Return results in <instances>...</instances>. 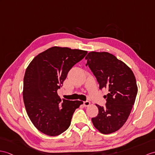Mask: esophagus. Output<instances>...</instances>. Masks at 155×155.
<instances>
[{"mask_svg": "<svg viewBox=\"0 0 155 155\" xmlns=\"http://www.w3.org/2000/svg\"><path fill=\"white\" fill-rule=\"evenodd\" d=\"M84 105L85 107H89L90 105V102L88 101H86L84 102Z\"/></svg>", "mask_w": 155, "mask_h": 155, "instance_id": "34e87169", "label": "esophagus"}]
</instances>
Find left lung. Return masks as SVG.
<instances>
[{
	"label": "left lung",
	"mask_w": 155,
	"mask_h": 155,
	"mask_svg": "<svg viewBox=\"0 0 155 155\" xmlns=\"http://www.w3.org/2000/svg\"><path fill=\"white\" fill-rule=\"evenodd\" d=\"M95 75L99 89H107L106 107L96 104L98 115L92 118L93 126L103 134L118 131L126 123L137 93L133 71L125 63L107 52H90L85 57Z\"/></svg>",
	"instance_id": "8db88e82"
}]
</instances>
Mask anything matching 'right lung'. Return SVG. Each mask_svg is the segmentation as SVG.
I'll return each mask as SVG.
<instances>
[{"instance_id": "1", "label": "right lung", "mask_w": 155, "mask_h": 155, "mask_svg": "<svg viewBox=\"0 0 155 155\" xmlns=\"http://www.w3.org/2000/svg\"><path fill=\"white\" fill-rule=\"evenodd\" d=\"M87 51L52 47L30 62L24 78L23 99L26 112L37 130L49 136L65 131L81 101H62L57 90L70 70L84 58Z\"/></svg>"}]
</instances>
